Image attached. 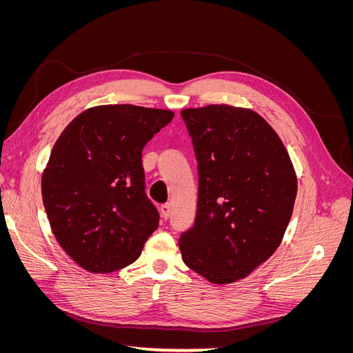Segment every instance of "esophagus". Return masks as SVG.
<instances>
[{"label": "esophagus", "mask_w": 353, "mask_h": 353, "mask_svg": "<svg viewBox=\"0 0 353 353\" xmlns=\"http://www.w3.org/2000/svg\"><path fill=\"white\" fill-rule=\"evenodd\" d=\"M160 212H162L163 219H168L170 215V205H163L162 208H160Z\"/></svg>", "instance_id": "34e87169"}]
</instances>
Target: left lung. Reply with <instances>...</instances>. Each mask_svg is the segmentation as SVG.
<instances>
[{"label": "left lung", "mask_w": 353, "mask_h": 353, "mask_svg": "<svg viewBox=\"0 0 353 353\" xmlns=\"http://www.w3.org/2000/svg\"><path fill=\"white\" fill-rule=\"evenodd\" d=\"M181 116L199 162L194 227L179 239L184 263L231 284L268 261L283 241L297 176L272 126L252 109L209 104Z\"/></svg>", "instance_id": "8db88e82"}]
</instances>
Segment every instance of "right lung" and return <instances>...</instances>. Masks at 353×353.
I'll return each mask as SVG.
<instances>
[{
	"instance_id": "right-lung-1",
	"label": "right lung",
	"mask_w": 353,
	"mask_h": 353,
	"mask_svg": "<svg viewBox=\"0 0 353 353\" xmlns=\"http://www.w3.org/2000/svg\"><path fill=\"white\" fill-rule=\"evenodd\" d=\"M134 104L94 105L63 130L41 178L52 234L94 274L131 265L159 227L144 193L141 152L174 117Z\"/></svg>"
}]
</instances>
